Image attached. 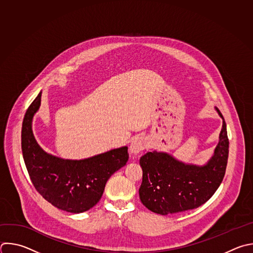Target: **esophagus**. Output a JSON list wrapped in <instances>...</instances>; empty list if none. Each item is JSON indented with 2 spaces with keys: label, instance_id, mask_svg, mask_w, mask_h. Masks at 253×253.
I'll list each match as a JSON object with an SVG mask.
<instances>
[{
  "label": "esophagus",
  "instance_id": "1",
  "mask_svg": "<svg viewBox=\"0 0 253 253\" xmlns=\"http://www.w3.org/2000/svg\"><path fill=\"white\" fill-rule=\"evenodd\" d=\"M147 147L146 139L142 136H138L130 144V154L137 155Z\"/></svg>",
  "mask_w": 253,
  "mask_h": 253
}]
</instances>
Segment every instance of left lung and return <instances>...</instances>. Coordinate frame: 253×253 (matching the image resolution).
Instances as JSON below:
<instances>
[{"mask_svg": "<svg viewBox=\"0 0 253 253\" xmlns=\"http://www.w3.org/2000/svg\"><path fill=\"white\" fill-rule=\"evenodd\" d=\"M222 118L219 141L204 166L183 163L164 152H148L140 158L143 171L139 196L142 204L159 214L181 212L208 202L220 186L227 165L228 138Z\"/></svg>", "mask_w": 253, "mask_h": 253, "instance_id": "obj_1", "label": "left lung"}]
</instances>
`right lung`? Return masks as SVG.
<instances>
[{
  "label": "right lung",
  "instance_id": "obj_1",
  "mask_svg": "<svg viewBox=\"0 0 253 253\" xmlns=\"http://www.w3.org/2000/svg\"><path fill=\"white\" fill-rule=\"evenodd\" d=\"M42 92L28 108L22 127V151L31 181L44 200L55 208L79 213L101 199L108 179L126 165L128 147H121L83 160H67L46 153L32 128L41 106Z\"/></svg>",
  "mask_w": 253,
  "mask_h": 253
}]
</instances>
